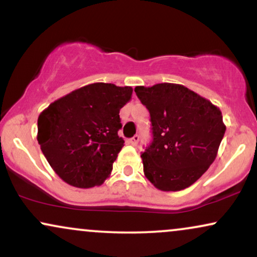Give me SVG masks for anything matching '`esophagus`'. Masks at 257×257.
<instances>
[{"label":"esophagus","mask_w":257,"mask_h":257,"mask_svg":"<svg viewBox=\"0 0 257 257\" xmlns=\"http://www.w3.org/2000/svg\"><path fill=\"white\" fill-rule=\"evenodd\" d=\"M139 140H140V136L134 135L132 139H129V144H131L132 146H136L139 144Z\"/></svg>","instance_id":"obj_1"}]
</instances>
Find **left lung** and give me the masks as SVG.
I'll list each match as a JSON object with an SVG mask.
<instances>
[{
    "label": "left lung",
    "mask_w": 257,
    "mask_h": 257,
    "mask_svg": "<svg viewBox=\"0 0 257 257\" xmlns=\"http://www.w3.org/2000/svg\"><path fill=\"white\" fill-rule=\"evenodd\" d=\"M135 92L152 122V144L141 153L146 178L161 191L191 186L217 157L226 129L222 112L179 84L136 86Z\"/></svg>",
    "instance_id": "left-lung-1"
}]
</instances>
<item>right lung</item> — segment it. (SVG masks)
Wrapping results in <instances>:
<instances>
[{
    "label": "right lung",
    "instance_id": "add662e5",
    "mask_svg": "<svg viewBox=\"0 0 257 257\" xmlns=\"http://www.w3.org/2000/svg\"><path fill=\"white\" fill-rule=\"evenodd\" d=\"M131 86L93 83L51 103L38 118V142L65 183L89 188L104 183L124 141L119 110Z\"/></svg>",
    "mask_w": 257,
    "mask_h": 257
}]
</instances>
